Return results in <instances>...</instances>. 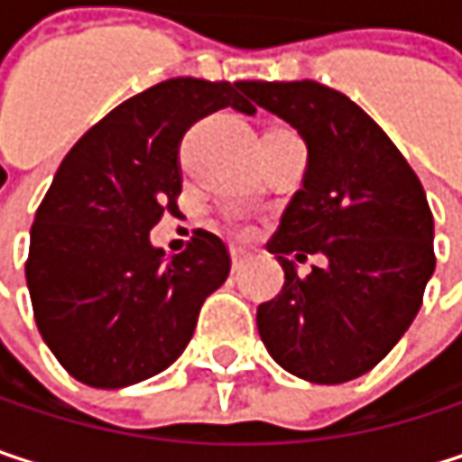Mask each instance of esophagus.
<instances>
[{"label":"esophagus","instance_id":"obj_1","mask_svg":"<svg viewBox=\"0 0 462 462\" xmlns=\"http://www.w3.org/2000/svg\"><path fill=\"white\" fill-rule=\"evenodd\" d=\"M230 256H232V267H235V270H240V267L251 259V251H248V248H240V245H232Z\"/></svg>","mask_w":462,"mask_h":462}]
</instances>
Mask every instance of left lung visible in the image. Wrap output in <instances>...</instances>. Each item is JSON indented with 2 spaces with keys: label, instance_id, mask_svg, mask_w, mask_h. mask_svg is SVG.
I'll return each mask as SVG.
<instances>
[{
  "label": "left lung",
  "instance_id": "obj_1",
  "mask_svg": "<svg viewBox=\"0 0 462 462\" xmlns=\"http://www.w3.org/2000/svg\"><path fill=\"white\" fill-rule=\"evenodd\" d=\"M240 90L308 146L302 189L267 243L286 281L256 308L259 337L294 377L356 380L393 350L422 305L436 267L425 189L396 143L345 93L313 79L243 82ZM308 253H323L327 264L302 279L296 263Z\"/></svg>",
  "mask_w": 462,
  "mask_h": 462
}]
</instances>
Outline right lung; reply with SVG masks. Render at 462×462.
Instances as JSON below:
<instances>
[{
  "label": "right lung",
  "instance_id": "right-lung-1",
  "mask_svg": "<svg viewBox=\"0 0 462 462\" xmlns=\"http://www.w3.org/2000/svg\"><path fill=\"white\" fill-rule=\"evenodd\" d=\"M243 82L165 79L123 101L63 157L37 208L26 283L40 334L90 388H128L168 369L230 275L222 237L195 232L165 256L149 230L176 208L179 146L203 117L256 115Z\"/></svg>",
  "mask_w": 462,
  "mask_h": 462
}]
</instances>
